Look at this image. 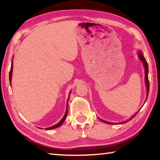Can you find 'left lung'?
<instances>
[{
    "label": "left lung",
    "mask_w": 160,
    "mask_h": 160,
    "mask_svg": "<svg viewBox=\"0 0 160 160\" xmlns=\"http://www.w3.org/2000/svg\"><path fill=\"white\" fill-rule=\"evenodd\" d=\"M138 56H139V58H140V60H141L142 61V63H143V65H144V66H145V83H146V87H147V96L148 97V94H149V89H150V83H149V80H148V63H147V61H146V60H145V57H144V56H143V54L140 52L138 53ZM148 98V97H147ZM138 113V112L135 113V114L134 115V116H132V117L131 118H130L129 119V121L130 120H131V119L133 118V117H135V116ZM100 120H101L102 121H103V122H104V123H108V124H115V123H110V122H107V121H103V120H102V119H100ZM128 121H124V122H121V123H126V122H128Z\"/></svg>",
    "instance_id": "left-lung-1"
}]
</instances>
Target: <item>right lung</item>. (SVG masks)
<instances>
[{
    "label": "right lung",
    "mask_w": 160,
    "mask_h": 160,
    "mask_svg": "<svg viewBox=\"0 0 160 160\" xmlns=\"http://www.w3.org/2000/svg\"><path fill=\"white\" fill-rule=\"evenodd\" d=\"M12 64H11V68H10V73H9V80H10V83L11 84V79H12ZM67 107H68V102H67ZM67 114H68V108L66 109V113H65V115L63 116V118H62V120L59 122L58 123L56 124V125H54L53 126L51 127H49V128H46V130H48V129H53V128H58V127H59L60 126L62 125V123H63L64 122V121L66 120V118L67 117Z\"/></svg>",
    "instance_id": "add662e5"
}]
</instances>
